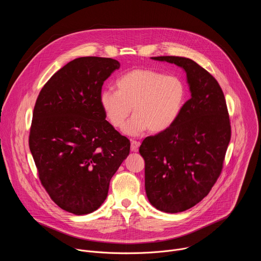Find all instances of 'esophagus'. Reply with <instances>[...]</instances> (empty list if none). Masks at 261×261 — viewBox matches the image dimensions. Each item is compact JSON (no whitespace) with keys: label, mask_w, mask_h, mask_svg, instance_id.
I'll use <instances>...</instances> for the list:
<instances>
[{"label":"esophagus","mask_w":261,"mask_h":261,"mask_svg":"<svg viewBox=\"0 0 261 261\" xmlns=\"http://www.w3.org/2000/svg\"><path fill=\"white\" fill-rule=\"evenodd\" d=\"M139 145H140V142H139V141L131 140V151H132V152H137Z\"/></svg>","instance_id":"34e87169"}]
</instances>
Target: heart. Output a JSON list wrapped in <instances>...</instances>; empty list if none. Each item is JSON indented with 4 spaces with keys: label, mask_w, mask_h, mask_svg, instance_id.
Masks as SVG:
<instances>
[{
    "label": "heart",
    "mask_w": 261,
    "mask_h": 261,
    "mask_svg": "<svg viewBox=\"0 0 261 261\" xmlns=\"http://www.w3.org/2000/svg\"><path fill=\"white\" fill-rule=\"evenodd\" d=\"M118 91L105 89L99 103L107 122L128 135L136 136L148 129L153 134L169 130L178 120L186 102V86L174 75L152 69H134L117 81Z\"/></svg>",
    "instance_id": "heart-1"
}]
</instances>
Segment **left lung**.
<instances>
[{"label":"left lung","instance_id":"8db88e82","mask_svg":"<svg viewBox=\"0 0 261 261\" xmlns=\"http://www.w3.org/2000/svg\"><path fill=\"white\" fill-rule=\"evenodd\" d=\"M151 59L180 67L191 94L176 123L146 137L139 147L148 201L175 214L194 206L211 191L230 141V122L224 94L205 69L187 58Z\"/></svg>","mask_w":261,"mask_h":261}]
</instances>
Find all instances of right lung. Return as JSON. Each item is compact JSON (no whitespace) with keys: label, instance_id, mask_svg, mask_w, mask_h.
I'll list each match as a JSON object with an SVG mask.
<instances>
[{"label":"right lung","instance_id":"add662e5","mask_svg":"<svg viewBox=\"0 0 261 261\" xmlns=\"http://www.w3.org/2000/svg\"><path fill=\"white\" fill-rule=\"evenodd\" d=\"M121 64L84 57L50 77L37 98L29 145L39 178L63 210L90 214L107 197L109 181L130 153V141L106 120L103 83Z\"/></svg>","mask_w":261,"mask_h":261}]
</instances>
